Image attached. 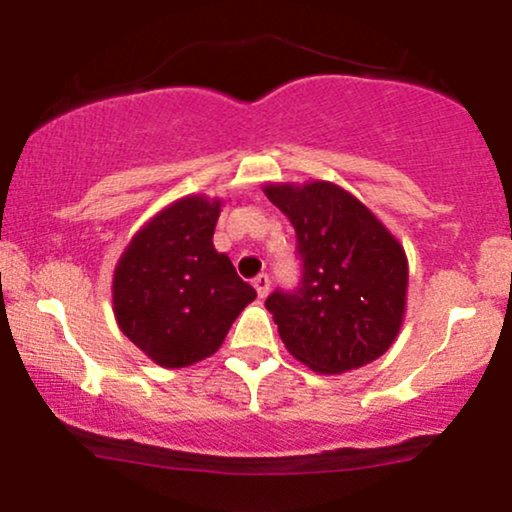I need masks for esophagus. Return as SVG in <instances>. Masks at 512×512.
Here are the masks:
<instances>
[{"label": "esophagus", "instance_id": "esophagus-1", "mask_svg": "<svg viewBox=\"0 0 512 512\" xmlns=\"http://www.w3.org/2000/svg\"><path fill=\"white\" fill-rule=\"evenodd\" d=\"M252 286H255L257 296L264 298V296H267V293H269V286H272V281H269L267 274H257L255 281H252Z\"/></svg>", "mask_w": 512, "mask_h": 512}]
</instances>
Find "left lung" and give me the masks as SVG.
<instances>
[{"mask_svg":"<svg viewBox=\"0 0 512 512\" xmlns=\"http://www.w3.org/2000/svg\"><path fill=\"white\" fill-rule=\"evenodd\" d=\"M264 195L289 216L303 260L298 289L274 291L264 303L289 354L325 375L383 356L407 310L409 264L399 240L334 182H269Z\"/></svg>","mask_w":512,"mask_h":512,"instance_id":"left-lung-1","label":"left lung"}]
</instances>
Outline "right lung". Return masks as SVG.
<instances>
[{
  "label": "right lung",
  "mask_w": 512,
  "mask_h": 512,
  "mask_svg": "<svg viewBox=\"0 0 512 512\" xmlns=\"http://www.w3.org/2000/svg\"><path fill=\"white\" fill-rule=\"evenodd\" d=\"M223 202L204 195L168 204L134 233L113 274L120 330L163 368H187L219 351L257 298L228 255L216 252Z\"/></svg>",
  "instance_id": "add662e5"
}]
</instances>
